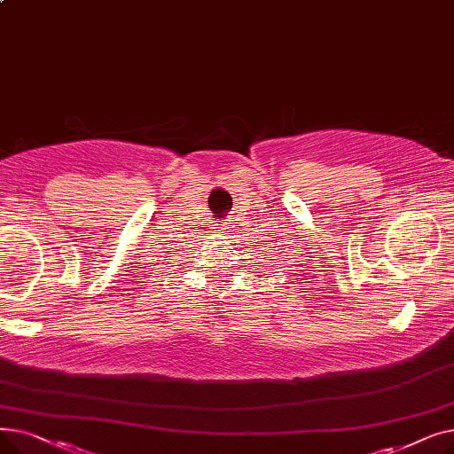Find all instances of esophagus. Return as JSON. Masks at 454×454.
Here are the masks:
<instances>
[{
  "instance_id": "esophagus-1",
  "label": "esophagus",
  "mask_w": 454,
  "mask_h": 454,
  "mask_svg": "<svg viewBox=\"0 0 454 454\" xmlns=\"http://www.w3.org/2000/svg\"><path fill=\"white\" fill-rule=\"evenodd\" d=\"M235 223H221V224H215V226H217V230H215V231H217L219 233V237H223V239H224V243H230L231 241V233H233V226Z\"/></svg>"
}]
</instances>
